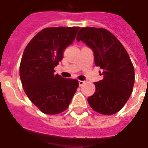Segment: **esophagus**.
I'll return each mask as SVG.
<instances>
[{
  "mask_svg": "<svg viewBox=\"0 0 148 148\" xmlns=\"http://www.w3.org/2000/svg\"><path fill=\"white\" fill-rule=\"evenodd\" d=\"M84 83H85V81H82V80H79V81H78V84H79V86H82Z\"/></svg>",
  "mask_w": 148,
  "mask_h": 148,
  "instance_id": "obj_1",
  "label": "esophagus"
}]
</instances>
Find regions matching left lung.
Segmentation results:
<instances>
[{
    "mask_svg": "<svg viewBox=\"0 0 148 148\" xmlns=\"http://www.w3.org/2000/svg\"><path fill=\"white\" fill-rule=\"evenodd\" d=\"M76 39L93 51L95 66L103 70V78L95 82V92L87 98L88 103L100 114L116 113L133 91L134 69L128 53L120 41L103 28L82 27Z\"/></svg>",
    "mask_w": 148,
    "mask_h": 148,
    "instance_id": "8db88e82",
    "label": "left lung"
}]
</instances>
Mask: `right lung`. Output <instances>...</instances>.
Here are the masks:
<instances>
[{"instance_id":"1","label":"right lung","mask_w":148,"mask_h":148,"mask_svg":"<svg viewBox=\"0 0 148 148\" xmlns=\"http://www.w3.org/2000/svg\"><path fill=\"white\" fill-rule=\"evenodd\" d=\"M79 30L72 27H48L33 37L24 50L19 74L24 91L42 112L49 115L64 112L78 87L77 79L55 74L54 67L63 59Z\"/></svg>"}]
</instances>
